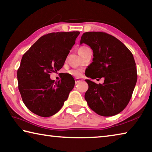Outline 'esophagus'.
<instances>
[{
	"instance_id": "esophagus-1",
	"label": "esophagus",
	"mask_w": 152,
	"mask_h": 152,
	"mask_svg": "<svg viewBox=\"0 0 152 152\" xmlns=\"http://www.w3.org/2000/svg\"><path fill=\"white\" fill-rule=\"evenodd\" d=\"M79 82H80V80H79V79H78V78L75 79V83H76V84H78Z\"/></svg>"
}]
</instances>
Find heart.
Masks as SVG:
<instances>
[{
    "mask_svg": "<svg viewBox=\"0 0 152 152\" xmlns=\"http://www.w3.org/2000/svg\"><path fill=\"white\" fill-rule=\"evenodd\" d=\"M88 50H89V48L86 47V46H82V47L78 48V52L81 56L84 51H86ZM69 74L74 77H76V78H79L81 76V71L80 70H77V69H73V70H71L69 72Z\"/></svg>",
    "mask_w": 152,
    "mask_h": 152,
    "instance_id": "heart-1",
    "label": "heart"
}]
</instances>
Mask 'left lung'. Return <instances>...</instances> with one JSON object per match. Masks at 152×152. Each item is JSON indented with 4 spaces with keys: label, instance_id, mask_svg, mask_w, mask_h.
I'll return each mask as SVG.
<instances>
[{
    "label": "left lung",
    "instance_id": "obj_1",
    "mask_svg": "<svg viewBox=\"0 0 152 152\" xmlns=\"http://www.w3.org/2000/svg\"><path fill=\"white\" fill-rule=\"evenodd\" d=\"M86 43L93 51L90 72L92 79L104 77L103 84L86 80L88 89L84 98L89 107L104 117L118 114L127 107L137 82V74L132 53L116 37L104 32L83 33L80 44ZM95 75L96 76H95Z\"/></svg>",
    "mask_w": 152,
    "mask_h": 152
}]
</instances>
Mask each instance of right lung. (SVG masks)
<instances>
[{
    "mask_svg": "<svg viewBox=\"0 0 152 152\" xmlns=\"http://www.w3.org/2000/svg\"><path fill=\"white\" fill-rule=\"evenodd\" d=\"M79 31L51 33L41 37L23 56L17 70L18 87L25 106L40 117L55 115L75 81L70 74L55 82L50 74L62 68Z\"/></svg>",
    "mask_w": 152,
    "mask_h": 152,
    "instance_id": "add662e5",
    "label": "right lung"
}]
</instances>
